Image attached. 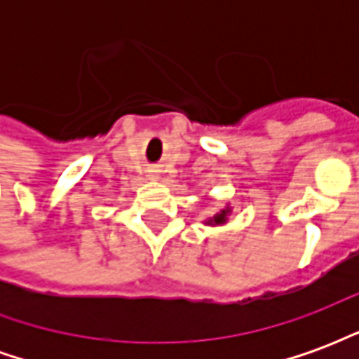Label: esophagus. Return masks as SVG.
I'll return each mask as SVG.
<instances>
[{
    "instance_id": "34e87169",
    "label": "esophagus",
    "mask_w": 359,
    "mask_h": 359,
    "mask_svg": "<svg viewBox=\"0 0 359 359\" xmlns=\"http://www.w3.org/2000/svg\"><path fill=\"white\" fill-rule=\"evenodd\" d=\"M149 172H151V175H149V179H157L156 175H154V172H156V171H149Z\"/></svg>"
}]
</instances>
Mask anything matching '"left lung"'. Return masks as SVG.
<instances>
[{
  "instance_id": "obj_1",
  "label": "left lung",
  "mask_w": 359,
  "mask_h": 359,
  "mask_svg": "<svg viewBox=\"0 0 359 359\" xmlns=\"http://www.w3.org/2000/svg\"><path fill=\"white\" fill-rule=\"evenodd\" d=\"M213 223H215V225H219V223H225V211H223V213H219L217 217L213 219Z\"/></svg>"
}]
</instances>
